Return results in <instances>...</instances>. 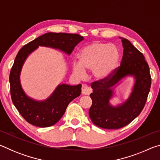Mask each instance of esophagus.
<instances>
[{
    "label": "esophagus",
    "mask_w": 160,
    "mask_h": 160,
    "mask_svg": "<svg viewBox=\"0 0 160 160\" xmlns=\"http://www.w3.org/2000/svg\"><path fill=\"white\" fill-rule=\"evenodd\" d=\"M81 90H82V94L84 95H89L92 92V88L88 85H85V84L82 85Z\"/></svg>",
    "instance_id": "esophagus-1"
}]
</instances>
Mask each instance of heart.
Masks as SVG:
<instances>
[{"label":"heart","instance_id":"heart-1","mask_svg":"<svg viewBox=\"0 0 160 160\" xmlns=\"http://www.w3.org/2000/svg\"><path fill=\"white\" fill-rule=\"evenodd\" d=\"M119 51L117 47L107 43L94 42L85 46L78 54V64H74L75 74L81 76L85 71H92L96 80H105L118 66Z\"/></svg>","mask_w":160,"mask_h":160}]
</instances>
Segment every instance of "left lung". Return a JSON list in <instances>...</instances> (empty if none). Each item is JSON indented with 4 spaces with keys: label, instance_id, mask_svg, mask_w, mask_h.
<instances>
[{
    "label": "left lung",
    "instance_id": "1",
    "mask_svg": "<svg viewBox=\"0 0 160 160\" xmlns=\"http://www.w3.org/2000/svg\"><path fill=\"white\" fill-rule=\"evenodd\" d=\"M121 39L123 53L120 66L107 79L91 84L93 92L90 96L92 104L89 115L94 124L105 129L123 128L133 121L144 108L151 87L150 68L143 54L128 39ZM127 75H132L136 79L132 93L123 105L111 106V88Z\"/></svg>",
    "mask_w": 160,
    "mask_h": 160
}]
</instances>
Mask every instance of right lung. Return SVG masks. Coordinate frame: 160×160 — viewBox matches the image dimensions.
<instances>
[{"mask_svg":"<svg viewBox=\"0 0 160 160\" xmlns=\"http://www.w3.org/2000/svg\"><path fill=\"white\" fill-rule=\"evenodd\" d=\"M83 39L78 34L48 32L29 42L19 51L10 73V94L16 109L28 123L37 127H49L57 123L69 103L80 95L81 85H59L53 93L43 102L29 98L24 92L20 82V71L26 58L39 46L58 48L70 54Z\"/></svg>","mask_w":160,"mask_h":160,"instance_id":"add662e5","label":"right lung"}]
</instances>
